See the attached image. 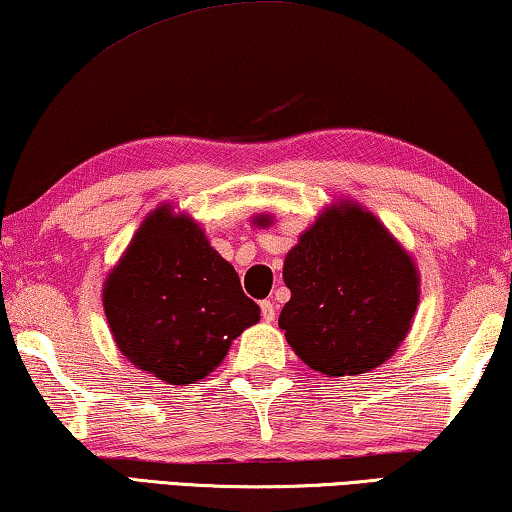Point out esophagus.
Listing matches in <instances>:
<instances>
[{"mask_svg":"<svg viewBox=\"0 0 512 512\" xmlns=\"http://www.w3.org/2000/svg\"><path fill=\"white\" fill-rule=\"evenodd\" d=\"M259 308H262L264 322H273V319H276V305H273L271 301H262L259 303Z\"/></svg>","mask_w":512,"mask_h":512,"instance_id":"1","label":"esophagus"}]
</instances>
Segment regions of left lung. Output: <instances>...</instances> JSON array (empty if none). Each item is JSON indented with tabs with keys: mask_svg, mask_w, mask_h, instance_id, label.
Wrapping results in <instances>:
<instances>
[{
	"mask_svg": "<svg viewBox=\"0 0 512 512\" xmlns=\"http://www.w3.org/2000/svg\"><path fill=\"white\" fill-rule=\"evenodd\" d=\"M266 227L269 216H257ZM282 278L292 299L278 326L308 368L352 377L395 354L414 319L421 278L414 259L370 211L340 202L289 250Z\"/></svg>",
	"mask_w": 512,
	"mask_h": 512,
	"instance_id": "8db88e82",
	"label": "left lung"
}]
</instances>
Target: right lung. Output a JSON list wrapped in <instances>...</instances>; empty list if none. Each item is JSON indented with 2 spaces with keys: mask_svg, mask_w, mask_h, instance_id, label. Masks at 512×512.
Returning a JSON list of instances; mask_svg holds the SVG:
<instances>
[{
  "mask_svg": "<svg viewBox=\"0 0 512 512\" xmlns=\"http://www.w3.org/2000/svg\"><path fill=\"white\" fill-rule=\"evenodd\" d=\"M103 308L119 352L177 386L216 370L232 340L259 322L234 266L167 204L144 218L105 280Z\"/></svg>",
  "mask_w": 512,
  "mask_h": 512,
  "instance_id": "obj_1",
  "label": "right lung"
}]
</instances>
